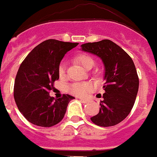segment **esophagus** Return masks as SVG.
<instances>
[{
	"label": "esophagus",
	"instance_id": "34e87169",
	"mask_svg": "<svg viewBox=\"0 0 157 157\" xmlns=\"http://www.w3.org/2000/svg\"><path fill=\"white\" fill-rule=\"evenodd\" d=\"M80 101L83 104H87V103L90 102V99H80Z\"/></svg>",
	"mask_w": 157,
	"mask_h": 157
}]
</instances>
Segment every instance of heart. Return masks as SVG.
I'll return each instance as SVG.
<instances>
[{"label": "heart", "mask_w": 157, "mask_h": 157, "mask_svg": "<svg viewBox=\"0 0 157 157\" xmlns=\"http://www.w3.org/2000/svg\"><path fill=\"white\" fill-rule=\"evenodd\" d=\"M75 59L78 63H79L80 64L87 69L91 68L94 64V58L92 56H90V54H86V53L78 55ZM66 69H67V63H66V62L63 61L58 67V74L60 77L64 76L65 74H66ZM94 85L90 83H85V82H83V83H74L68 87V92L73 95L82 97V96H86L89 93L91 92L94 90Z\"/></svg>", "instance_id": "1"}]
</instances>
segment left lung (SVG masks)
<instances>
[{"instance_id":"8db88e82","label":"left lung","mask_w":157,"mask_h":157,"mask_svg":"<svg viewBox=\"0 0 157 157\" xmlns=\"http://www.w3.org/2000/svg\"><path fill=\"white\" fill-rule=\"evenodd\" d=\"M82 50L97 55L105 67L103 100L98 115L90 118L102 127L121 123L130 114L139 89V78L132 58L120 46L105 39L81 45ZM101 98V94L97 95Z\"/></svg>"}]
</instances>
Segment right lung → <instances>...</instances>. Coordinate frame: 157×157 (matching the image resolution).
Segmentation results:
<instances>
[{
	"label": "right lung",
	"mask_w": 157,
	"mask_h": 157,
	"mask_svg": "<svg viewBox=\"0 0 157 157\" xmlns=\"http://www.w3.org/2000/svg\"><path fill=\"white\" fill-rule=\"evenodd\" d=\"M78 42L46 40L36 46L20 65L14 84V99L18 109L32 124L51 127L64 117L69 94L54 99L49 95L59 78L58 67L64 55Z\"/></svg>",
	"instance_id": "add662e5"
}]
</instances>
